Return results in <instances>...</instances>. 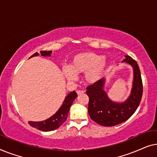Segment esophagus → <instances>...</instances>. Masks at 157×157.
<instances>
[{
	"label": "esophagus",
	"instance_id": "34e87169",
	"mask_svg": "<svg viewBox=\"0 0 157 157\" xmlns=\"http://www.w3.org/2000/svg\"><path fill=\"white\" fill-rule=\"evenodd\" d=\"M76 92H77V94H78V95H81V94H82L84 93L85 91H81V90H78V91H77Z\"/></svg>",
	"mask_w": 157,
	"mask_h": 157
}]
</instances>
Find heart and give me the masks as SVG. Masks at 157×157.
Listing matches in <instances>:
<instances>
[{
  "instance_id": "obj_1",
  "label": "heart",
  "mask_w": 157,
  "mask_h": 157,
  "mask_svg": "<svg viewBox=\"0 0 157 157\" xmlns=\"http://www.w3.org/2000/svg\"><path fill=\"white\" fill-rule=\"evenodd\" d=\"M106 66V61L103 56L94 53H83L74 58L71 68L66 67L63 73L68 80L76 79L75 74L85 73V81L92 84L100 80Z\"/></svg>"
}]
</instances>
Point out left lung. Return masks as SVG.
Wrapping results in <instances>:
<instances>
[{"instance_id": "8db88e82", "label": "left lung", "mask_w": 157, "mask_h": 157, "mask_svg": "<svg viewBox=\"0 0 157 157\" xmlns=\"http://www.w3.org/2000/svg\"><path fill=\"white\" fill-rule=\"evenodd\" d=\"M125 58L121 62L130 65L134 71L132 91L125 101L115 102L109 97L104 90L105 78L86 88V94L89 98V114L99 125L113 126L126 121L136 111L141 102L143 85L138 63L129 56H125Z\"/></svg>"}]
</instances>
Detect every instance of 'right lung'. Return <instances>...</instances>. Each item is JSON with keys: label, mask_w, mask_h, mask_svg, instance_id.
Segmentation results:
<instances>
[{"label": "right lung", "mask_w": 157, "mask_h": 157, "mask_svg": "<svg viewBox=\"0 0 157 157\" xmlns=\"http://www.w3.org/2000/svg\"><path fill=\"white\" fill-rule=\"evenodd\" d=\"M51 53H52V51H40V54L43 56H51ZM39 54L36 52L32 55L30 58L37 56ZM76 97L77 94L76 93V91H74L70 92L66 96L61 106L60 107L59 110L52 117L41 121H29V124L32 127L36 128L37 129L43 131V132H50V131L56 129V128L60 127L66 121L71 106L73 102H74V101Z\"/></svg>", "instance_id": "obj_1"}]
</instances>
